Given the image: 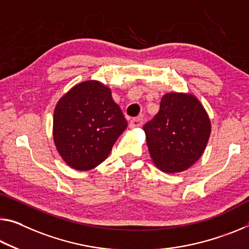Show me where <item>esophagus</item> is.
<instances>
[{"label":"esophagus","instance_id":"esophagus-1","mask_svg":"<svg viewBox=\"0 0 249 249\" xmlns=\"http://www.w3.org/2000/svg\"><path fill=\"white\" fill-rule=\"evenodd\" d=\"M142 124H143V120L140 117H135V118H132L131 122H129V127L131 128L141 127Z\"/></svg>","mask_w":249,"mask_h":249}]
</instances>
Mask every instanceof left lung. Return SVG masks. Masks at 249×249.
<instances>
[{
	"label": "left lung",
	"instance_id": "1",
	"mask_svg": "<svg viewBox=\"0 0 249 249\" xmlns=\"http://www.w3.org/2000/svg\"><path fill=\"white\" fill-rule=\"evenodd\" d=\"M149 155L161 172L180 173L194 165L206 148L212 125L198 98L189 93H166L160 110L144 125Z\"/></svg>",
	"mask_w": 249,
	"mask_h": 249
}]
</instances>
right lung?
<instances>
[{
  "mask_svg": "<svg viewBox=\"0 0 249 249\" xmlns=\"http://www.w3.org/2000/svg\"><path fill=\"white\" fill-rule=\"evenodd\" d=\"M126 127L110 89L98 81L73 86L54 109V144L63 160L77 171H89L107 159Z\"/></svg>",
  "mask_w": 249,
  "mask_h": 249,
  "instance_id": "right-lung-1",
  "label": "right lung"
}]
</instances>
